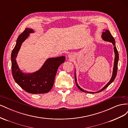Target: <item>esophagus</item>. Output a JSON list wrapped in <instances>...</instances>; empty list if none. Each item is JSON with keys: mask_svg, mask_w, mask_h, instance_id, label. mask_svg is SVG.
<instances>
[{"mask_svg": "<svg viewBox=\"0 0 128 128\" xmlns=\"http://www.w3.org/2000/svg\"><path fill=\"white\" fill-rule=\"evenodd\" d=\"M72 55H70V54H69V58H72Z\"/></svg>", "mask_w": 128, "mask_h": 128, "instance_id": "esophagus-1", "label": "esophagus"}]
</instances>
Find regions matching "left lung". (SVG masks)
<instances>
[{"instance_id": "left-lung-1", "label": "left lung", "mask_w": 128, "mask_h": 128, "mask_svg": "<svg viewBox=\"0 0 128 128\" xmlns=\"http://www.w3.org/2000/svg\"><path fill=\"white\" fill-rule=\"evenodd\" d=\"M102 39L107 42H112V44L114 45V52H115V59H114V68H113V75H112V78L110 80V81L108 82L105 86H104L102 89H101L100 91L96 92H88L86 91H85L82 88H80L79 86L78 85L77 83V80H76V75L75 73V83H76V85L77 86V88H78L80 90L84 92H86V93H90V94H95V93H98V92H100L102 91H103L106 88H107L113 82L114 80H115L116 76V74H117V71H118V51L117 50L116 47L115 46V40L114 37L112 36V35L111 34L109 30H106L105 32H102Z\"/></svg>"}]
</instances>
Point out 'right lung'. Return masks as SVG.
I'll return each instance as SVG.
<instances>
[{
  "label": "right lung",
  "instance_id": "add662e5",
  "mask_svg": "<svg viewBox=\"0 0 128 128\" xmlns=\"http://www.w3.org/2000/svg\"><path fill=\"white\" fill-rule=\"evenodd\" d=\"M34 31L26 28L18 37L16 44L11 54L12 72L14 80L22 89L29 94H45L51 90L55 77L60 65L64 62L65 56L49 58L42 67L32 74H24L21 72L16 62V57L21 44Z\"/></svg>",
  "mask_w": 128,
  "mask_h": 128
}]
</instances>
